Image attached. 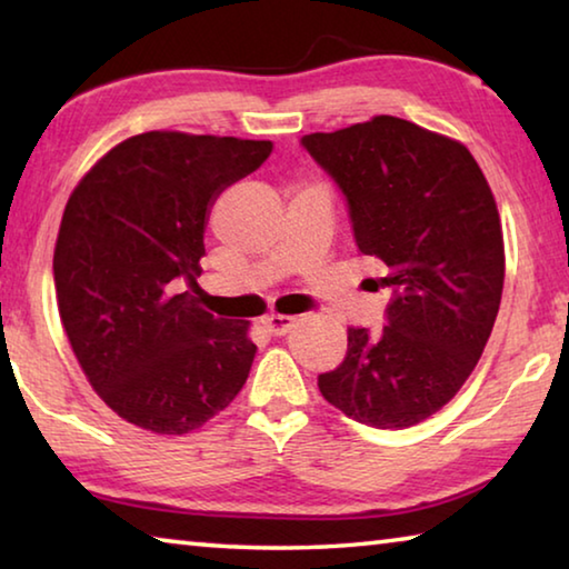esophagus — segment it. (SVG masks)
Masks as SVG:
<instances>
[{
	"label": "esophagus",
	"instance_id": "esophagus-1",
	"mask_svg": "<svg viewBox=\"0 0 569 569\" xmlns=\"http://www.w3.org/2000/svg\"><path fill=\"white\" fill-rule=\"evenodd\" d=\"M261 323H263V329L271 333V336H286L296 326V319H291V316L271 313V316H266Z\"/></svg>",
	"mask_w": 569,
	"mask_h": 569
}]
</instances>
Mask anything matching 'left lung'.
Listing matches in <instances>:
<instances>
[{"instance_id":"8db88e82","label":"left lung","mask_w":569,"mask_h":569,"mask_svg":"<svg viewBox=\"0 0 569 569\" xmlns=\"http://www.w3.org/2000/svg\"><path fill=\"white\" fill-rule=\"evenodd\" d=\"M341 190L356 248L387 273V326L349 329V351L319 377L323 399L373 429L419 423L475 371L502 301L505 243L492 190L445 134L379 114L301 138Z\"/></svg>"}]
</instances>
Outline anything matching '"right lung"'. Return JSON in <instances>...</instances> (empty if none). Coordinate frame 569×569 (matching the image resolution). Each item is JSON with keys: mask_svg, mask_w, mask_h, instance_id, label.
I'll return each mask as SVG.
<instances>
[{"mask_svg": "<svg viewBox=\"0 0 569 569\" xmlns=\"http://www.w3.org/2000/svg\"><path fill=\"white\" fill-rule=\"evenodd\" d=\"M268 140L142 132L67 200L54 246L60 319L84 377L134 427L188 435L243 389L248 323L216 319L196 286L220 192L271 156Z\"/></svg>", "mask_w": 569, "mask_h": 569, "instance_id": "right-lung-1", "label": "right lung"}]
</instances>
